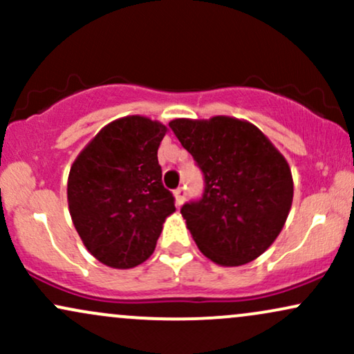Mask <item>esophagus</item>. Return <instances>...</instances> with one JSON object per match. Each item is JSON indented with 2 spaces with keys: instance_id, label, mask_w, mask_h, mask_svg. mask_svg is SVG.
Here are the masks:
<instances>
[{
  "instance_id": "obj_1",
  "label": "esophagus",
  "mask_w": 354,
  "mask_h": 354,
  "mask_svg": "<svg viewBox=\"0 0 354 354\" xmlns=\"http://www.w3.org/2000/svg\"><path fill=\"white\" fill-rule=\"evenodd\" d=\"M186 200V191L185 188H178L174 191V201H176V206H181Z\"/></svg>"
}]
</instances>
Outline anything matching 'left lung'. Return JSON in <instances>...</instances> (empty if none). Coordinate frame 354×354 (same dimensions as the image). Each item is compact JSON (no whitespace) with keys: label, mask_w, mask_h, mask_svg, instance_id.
I'll list each match as a JSON object with an SVG mask.
<instances>
[{"label":"left lung","mask_w":354,"mask_h":354,"mask_svg":"<svg viewBox=\"0 0 354 354\" xmlns=\"http://www.w3.org/2000/svg\"><path fill=\"white\" fill-rule=\"evenodd\" d=\"M169 128L205 174L201 200L181 208L201 253L219 266L261 256L281 233L293 203V176L283 154L261 129L238 118H178Z\"/></svg>","instance_id":"left-lung-1"}]
</instances>
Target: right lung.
Here are the masks:
<instances>
[{
    "label": "right lung",
    "instance_id": "1",
    "mask_svg": "<svg viewBox=\"0 0 354 354\" xmlns=\"http://www.w3.org/2000/svg\"><path fill=\"white\" fill-rule=\"evenodd\" d=\"M168 128L133 115L111 121L76 156L68 206L81 241L98 261L129 270L153 254L174 198L161 183L158 148Z\"/></svg>",
    "mask_w": 354,
    "mask_h": 354
}]
</instances>
